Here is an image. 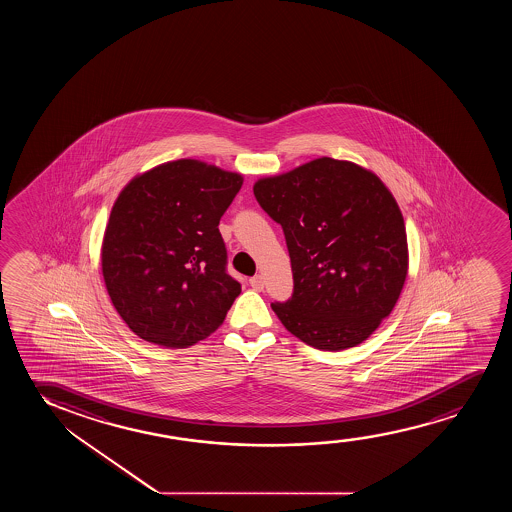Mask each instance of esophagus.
<instances>
[{
    "label": "esophagus",
    "mask_w": 512,
    "mask_h": 512,
    "mask_svg": "<svg viewBox=\"0 0 512 512\" xmlns=\"http://www.w3.org/2000/svg\"><path fill=\"white\" fill-rule=\"evenodd\" d=\"M250 285H252L253 290H262L264 288V278L260 276V274H257V276H253V278H250Z\"/></svg>",
    "instance_id": "obj_1"
}]
</instances>
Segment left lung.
Masks as SVG:
<instances>
[{"instance_id":"1","label":"left lung","mask_w":512,"mask_h":512,"mask_svg":"<svg viewBox=\"0 0 512 512\" xmlns=\"http://www.w3.org/2000/svg\"><path fill=\"white\" fill-rule=\"evenodd\" d=\"M253 194L287 239L294 294L271 304L285 329L316 350L364 343L395 308L409 267L392 192L355 162L320 157L259 178Z\"/></svg>"}]
</instances>
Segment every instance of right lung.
Wrapping results in <instances>:
<instances>
[{"mask_svg":"<svg viewBox=\"0 0 512 512\" xmlns=\"http://www.w3.org/2000/svg\"><path fill=\"white\" fill-rule=\"evenodd\" d=\"M243 175L197 159L134 176L113 203L101 271L113 308L136 336L189 348L224 323L241 285L225 271L220 218Z\"/></svg>","mask_w":512,"mask_h":512,"instance_id":"add662e5","label":"right lung"}]
</instances>
